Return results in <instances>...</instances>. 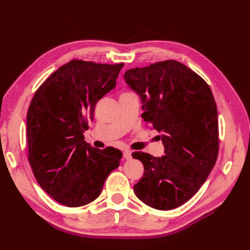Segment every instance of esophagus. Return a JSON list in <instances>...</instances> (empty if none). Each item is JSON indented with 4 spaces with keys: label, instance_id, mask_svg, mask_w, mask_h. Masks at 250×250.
Masks as SVG:
<instances>
[{
    "label": "esophagus",
    "instance_id": "1",
    "mask_svg": "<svg viewBox=\"0 0 250 250\" xmlns=\"http://www.w3.org/2000/svg\"><path fill=\"white\" fill-rule=\"evenodd\" d=\"M131 154H132V152L130 150H124L123 151V156H124L125 160H130V158L132 157Z\"/></svg>",
    "mask_w": 250,
    "mask_h": 250
}]
</instances>
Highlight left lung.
Here are the masks:
<instances>
[{
    "instance_id": "left-lung-1",
    "label": "left lung",
    "mask_w": 250,
    "mask_h": 250,
    "mask_svg": "<svg viewBox=\"0 0 250 250\" xmlns=\"http://www.w3.org/2000/svg\"><path fill=\"white\" fill-rule=\"evenodd\" d=\"M142 101V118L161 132L165 155L133 152L144 175L133 191L148 207L169 210L198 192L217 161L218 112L209 86L175 60L135 67L124 74Z\"/></svg>"
}]
</instances>
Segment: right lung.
Instances as JSON below:
<instances>
[{
    "instance_id": "right-lung-1",
    "label": "right lung",
    "mask_w": 250,
    "mask_h": 250,
    "mask_svg": "<svg viewBox=\"0 0 250 250\" xmlns=\"http://www.w3.org/2000/svg\"><path fill=\"white\" fill-rule=\"evenodd\" d=\"M123 65L71 60L42 83L30 104L29 163L42 190L65 207L99 197L109 173L119 167L120 150L94 148L83 132L97 102L115 88Z\"/></svg>"
}]
</instances>
